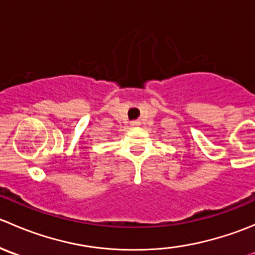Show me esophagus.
I'll list each match as a JSON object with an SVG mask.
<instances>
[{
  "label": "esophagus",
  "instance_id": "obj_1",
  "mask_svg": "<svg viewBox=\"0 0 255 255\" xmlns=\"http://www.w3.org/2000/svg\"><path fill=\"white\" fill-rule=\"evenodd\" d=\"M130 126H132V127H138V126H139V121H133V122L130 123Z\"/></svg>",
  "mask_w": 255,
  "mask_h": 255
}]
</instances>
